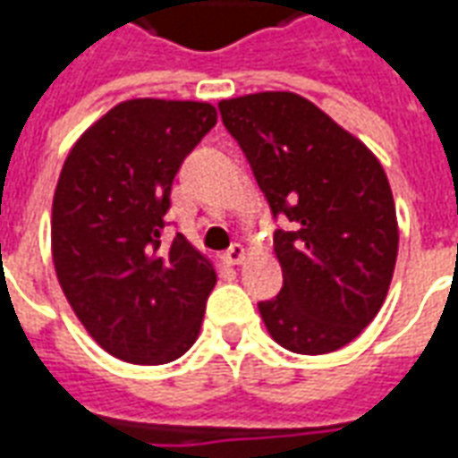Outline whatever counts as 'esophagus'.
<instances>
[{
    "label": "esophagus",
    "mask_w": 458,
    "mask_h": 458,
    "mask_svg": "<svg viewBox=\"0 0 458 458\" xmlns=\"http://www.w3.org/2000/svg\"><path fill=\"white\" fill-rule=\"evenodd\" d=\"M225 259H228V265H240V262L245 259V248H242L240 242H233V245L225 250Z\"/></svg>",
    "instance_id": "34e87169"
}]
</instances>
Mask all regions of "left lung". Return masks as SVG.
I'll return each instance as SVG.
<instances>
[{
	"label": "left lung",
	"instance_id": "1",
	"mask_svg": "<svg viewBox=\"0 0 458 458\" xmlns=\"http://www.w3.org/2000/svg\"><path fill=\"white\" fill-rule=\"evenodd\" d=\"M218 110L287 225L275 230L282 289L258 304L269 336L301 355L344 348L380 311L397 259L380 161L301 95H245Z\"/></svg>",
	"mask_w": 458,
	"mask_h": 458
}]
</instances>
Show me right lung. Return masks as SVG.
<instances>
[{
  "label": "right lung",
  "mask_w": 458,
  "mask_h": 458,
  "mask_svg": "<svg viewBox=\"0 0 458 458\" xmlns=\"http://www.w3.org/2000/svg\"><path fill=\"white\" fill-rule=\"evenodd\" d=\"M216 107L127 100L85 131L54 196L51 245L65 299L120 360L171 363L199 338L216 272L181 233L161 240L171 183L216 127Z\"/></svg>",
  "instance_id": "add662e5"
}]
</instances>
